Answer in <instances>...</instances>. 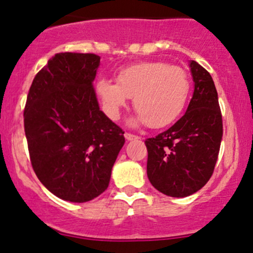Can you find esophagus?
<instances>
[{
  "label": "esophagus",
  "mask_w": 253,
  "mask_h": 253,
  "mask_svg": "<svg viewBox=\"0 0 253 253\" xmlns=\"http://www.w3.org/2000/svg\"><path fill=\"white\" fill-rule=\"evenodd\" d=\"M125 138H126V140H135V139H139L138 135L135 134H132V133H125Z\"/></svg>",
  "instance_id": "esophagus-1"
}]
</instances>
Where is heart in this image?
<instances>
[{
	"instance_id": "1",
	"label": "heart",
	"mask_w": 253,
	"mask_h": 253,
	"mask_svg": "<svg viewBox=\"0 0 253 253\" xmlns=\"http://www.w3.org/2000/svg\"><path fill=\"white\" fill-rule=\"evenodd\" d=\"M117 82L102 78L96 83V92L104 113L119 120L121 110L134 97L138 114L130 125L149 124L164 127L181 115L189 95L185 72L163 62H144L125 68L118 74Z\"/></svg>"
}]
</instances>
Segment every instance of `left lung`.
<instances>
[{
	"mask_svg": "<svg viewBox=\"0 0 253 253\" xmlns=\"http://www.w3.org/2000/svg\"><path fill=\"white\" fill-rule=\"evenodd\" d=\"M189 68L194 92L185 114L169 129L145 141L151 184L171 197L193 195L210 181L222 139L213 78L195 60H190Z\"/></svg>",
	"mask_w": 253,
	"mask_h": 253,
	"instance_id": "left-lung-1",
	"label": "left lung"
}]
</instances>
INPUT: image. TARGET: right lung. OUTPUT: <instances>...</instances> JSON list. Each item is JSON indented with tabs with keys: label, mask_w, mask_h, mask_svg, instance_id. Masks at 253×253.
Instances as JSON below:
<instances>
[{
	"label": "right lung",
	"mask_w": 253,
	"mask_h": 253,
	"mask_svg": "<svg viewBox=\"0 0 253 253\" xmlns=\"http://www.w3.org/2000/svg\"><path fill=\"white\" fill-rule=\"evenodd\" d=\"M100 57L57 53L37 74L25 133L39 181L59 199L86 202L108 188L124 132L100 110L94 89Z\"/></svg>",
	"instance_id": "1"
}]
</instances>
